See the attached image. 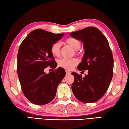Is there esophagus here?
Returning <instances> with one entry per match:
<instances>
[{"label":"esophagus","instance_id":"34e87169","mask_svg":"<svg viewBox=\"0 0 129 129\" xmlns=\"http://www.w3.org/2000/svg\"><path fill=\"white\" fill-rule=\"evenodd\" d=\"M66 73L67 75L71 74V72L69 71H67V70H66Z\"/></svg>","mask_w":129,"mask_h":129}]
</instances>
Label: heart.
I'll return each instance as SVG.
<instances>
[{
    "label": "heart",
    "instance_id": "b5f03b06",
    "mask_svg": "<svg viewBox=\"0 0 129 129\" xmlns=\"http://www.w3.org/2000/svg\"><path fill=\"white\" fill-rule=\"evenodd\" d=\"M66 42L68 45L76 51L79 49L81 47L80 42L74 38H68L66 40ZM60 48H61V44L59 42H57L52 44L51 47V52L53 56L57 57L58 56L60 53ZM78 59L76 58H62L58 61V66L64 68L66 70H72L75 66L78 63Z\"/></svg>",
    "mask_w": 129,
    "mask_h": 129
}]
</instances>
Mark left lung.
Instances as JSON below:
<instances>
[{"mask_svg": "<svg viewBox=\"0 0 129 129\" xmlns=\"http://www.w3.org/2000/svg\"><path fill=\"white\" fill-rule=\"evenodd\" d=\"M70 36L83 43L85 54L77 69L88 70L84 77L71 73L75 77L73 93L78 100L93 103L104 95L111 81L114 68L112 51L107 38L96 27H87L71 33Z\"/></svg>", "mask_w": 129, "mask_h": 129, "instance_id": "obj_1", "label": "left lung"}]
</instances>
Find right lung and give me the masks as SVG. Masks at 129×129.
<instances>
[{"label": "right lung", "mask_w": 129, "mask_h": 129, "mask_svg": "<svg viewBox=\"0 0 129 129\" xmlns=\"http://www.w3.org/2000/svg\"><path fill=\"white\" fill-rule=\"evenodd\" d=\"M64 33L56 35L41 29L33 30L20 44L17 56V72L24 96L31 103L44 105L55 98L57 88L66 75L58 67L51 52L53 43ZM49 66L53 72L47 74L44 70Z\"/></svg>", "instance_id": "right-lung-1"}]
</instances>
